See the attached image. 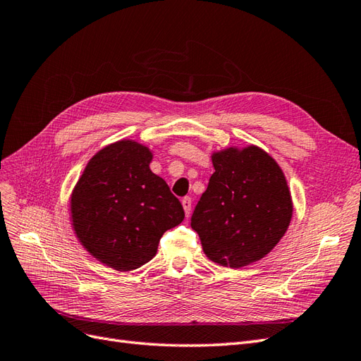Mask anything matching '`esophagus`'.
<instances>
[{"instance_id":"esophagus-1","label":"esophagus","mask_w":361,"mask_h":361,"mask_svg":"<svg viewBox=\"0 0 361 361\" xmlns=\"http://www.w3.org/2000/svg\"><path fill=\"white\" fill-rule=\"evenodd\" d=\"M182 206H183V211H185V215H190L191 212V206H192V202H191V197H183L182 199Z\"/></svg>"}]
</instances>
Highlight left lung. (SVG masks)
<instances>
[{
  "label": "left lung",
  "instance_id": "left-lung-1",
  "mask_svg": "<svg viewBox=\"0 0 361 361\" xmlns=\"http://www.w3.org/2000/svg\"><path fill=\"white\" fill-rule=\"evenodd\" d=\"M191 227L215 264L241 268L267 256L288 231L290 191L279 164L257 146L216 152Z\"/></svg>",
  "mask_w": 361,
  "mask_h": 361
}]
</instances>
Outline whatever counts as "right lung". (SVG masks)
I'll return each instance as SVG.
<instances>
[{"instance_id": "obj_1", "label": "right lung", "mask_w": 361, "mask_h": 361, "mask_svg": "<svg viewBox=\"0 0 361 361\" xmlns=\"http://www.w3.org/2000/svg\"><path fill=\"white\" fill-rule=\"evenodd\" d=\"M152 152L122 140L89 161L71 199L75 233L87 251L117 271L157 255L159 239L185 212L169 185L149 169Z\"/></svg>"}]
</instances>
